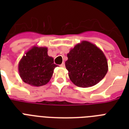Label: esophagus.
Segmentation results:
<instances>
[{
  "mask_svg": "<svg viewBox=\"0 0 129 129\" xmlns=\"http://www.w3.org/2000/svg\"><path fill=\"white\" fill-rule=\"evenodd\" d=\"M60 66L62 67V68H64V67H65V63H61V64L60 65Z\"/></svg>",
  "mask_w": 129,
  "mask_h": 129,
  "instance_id": "obj_1",
  "label": "esophagus"
}]
</instances>
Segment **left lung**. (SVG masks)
Returning a JSON list of instances; mask_svg holds the SVG:
<instances>
[{"label":"left lung","mask_w":129,"mask_h":129,"mask_svg":"<svg viewBox=\"0 0 129 129\" xmlns=\"http://www.w3.org/2000/svg\"><path fill=\"white\" fill-rule=\"evenodd\" d=\"M66 67L71 81L76 86L87 88L98 84L108 72V63L103 52L88 41L76 45L68 54Z\"/></svg>","instance_id":"left-lung-1"}]
</instances>
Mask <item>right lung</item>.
<instances>
[{"label":"right lung","mask_w":129,"mask_h":129,"mask_svg":"<svg viewBox=\"0 0 129 129\" xmlns=\"http://www.w3.org/2000/svg\"><path fill=\"white\" fill-rule=\"evenodd\" d=\"M55 67L53 59L47 55L46 47H34L21 59L19 71L24 82L41 86L49 82Z\"/></svg>","instance_id":"add662e5"}]
</instances>
